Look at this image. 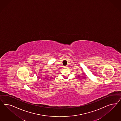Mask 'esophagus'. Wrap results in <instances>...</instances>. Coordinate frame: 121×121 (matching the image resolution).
<instances>
[{"label":"esophagus","mask_w":121,"mask_h":121,"mask_svg":"<svg viewBox=\"0 0 121 121\" xmlns=\"http://www.w3.org/2000/svg\"><path fill=\"white\" fill-rule=\"evenodd\" d=\"M64 68H68V66L67 65H66V66H64Z\"/></svg>","instance_id":"obj_1"}]
</instances>
